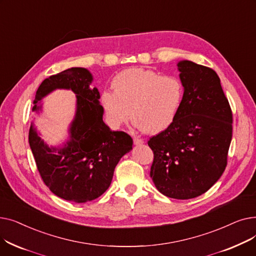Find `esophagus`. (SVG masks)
Masks as SVG:
<instances>
[{
  "label": "esophagus",
  "mask_w": 256,
  "mask_h": 256,
  "mask_svg": "<svg viewBox=\"0 0 256 256\" xmlns=\"http://www.w3.org/2000/svg\"><path fill=\"white\" fill-rule=\"evenodd\" d=\"M132 141H134V144H135V145H142L144 143V141L142 139H139V138H136V137L132 139Z\"/></svg>",
  "instance_id": "1"
}]
</instances>
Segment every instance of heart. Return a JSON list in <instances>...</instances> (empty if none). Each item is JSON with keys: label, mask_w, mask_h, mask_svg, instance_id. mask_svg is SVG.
<instances>
[{"label": "heart", "mask_w": 256, "mask_h": 256, "mask_svg": "<svg viewBox=\"0 0 256 256\" xmlns=\"http://www.w3.org/2000/svg\"><path fill=\"white\" fill-rule=\"evenodd\" d=\"M112 88L114 91L100 94L109 124L118 128L128 122L130 115L134 124L146 134L166 130L176 119L184 96L180 78L143 68L121 72L113 78Z\"/></svg>", "instance_id": "obj_1"}]
</instances>
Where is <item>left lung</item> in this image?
<instances>
[{
  "label": "left lung",
  "instance_id": "1",
  "mask_svg": "<svg viewBox=\"0 0 256 256\" xmlns=\"http://www.w3.org/2000/svg\"><path fill=\"white\" fill-rule=\"evenodd\" d=\"M178 70L182 102L173 122L148 141L154 156L150 178L163 195L191 199L225 170L232 114L216 72L189 60L178 61Z\"/></svg>",
  "mask_w": 256,
  "mask_h": 256
}]
</instances>
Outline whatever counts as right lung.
I'll list each match as a JSON object with an SVG mask.
<instances>
[{
    "mask_svg": "<svg viewBox=\"0 0 256 256\" xmlns=\"http://www.w3.org/2000/svg\"><path fill=\"white\" fill-rule=\"evenodd\" d=\"M92 74L84 67H72L46 78L36 91L32 111L42 113V102L55 90L76 94V112L60 145H48L34 122L29 143L37 169L56 196L85 204L102 195L110 186L116 165L132 150V139L124 132L111 130L102 120L100 94L90 88Z\"/></svg>",
    "mask_w": 256,
    "mask_h": 256,
    "instance_id": "1",
    "label": "right lung"
}]
</instances>
